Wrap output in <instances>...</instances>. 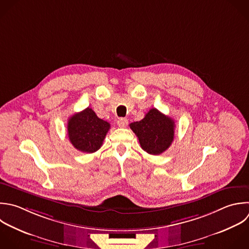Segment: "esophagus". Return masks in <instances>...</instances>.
<instances>
[{"label": "esophagus", "instance_id": "obj_1", "mask_svg": "<svg viewBox=\"0 0 249 249\" xmlns=\"http://www.w3.org/2000/svg\"><path fill=\"white\" fill-rule=\"evenodd\" d=\"M117 124H118V125H119L120 127H125V126L127 125V124H128V121H127L126 119H124V118H120V119L118 120Z\"/></svg>", "mask_w": 249, "mask_h": 249}]
</instances>
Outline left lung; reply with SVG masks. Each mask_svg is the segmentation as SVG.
<instances>
[{
    "label": "left lung",
    "mask_w": 249,
    "mask_h": 249,
    "mask_svg": "<svg viewBox=\"0 0 249 249\" xmlns=\"http://www.w3.org/2000/svg\"><path fill=\"white\" fill-rule=\"evenodd\" d=\"M129 126L138 137L141 148L150 155L157 156L166 151L174 138V121L156 108Z\"/></svg>",
    "instance_id": "1"
}]
</instances>
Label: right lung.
<instances>
[{
  "label": "right lung",
  "instance_id": "add662e5",
  "mask_svg": "<svg viewBox=\"0 0 249 249\" xmlns=\"http://www.w3.org/2000/svg\"><path fill=\"white\" fill-rule=\"evenodd\" d=\"M109 129L110 124L99 119L89 107L70 117L67 124L70 142L84 153L99 150Z\"/></svg>",
  "mask_w": 249,
  "mask_h": 249
}]
</instances>
